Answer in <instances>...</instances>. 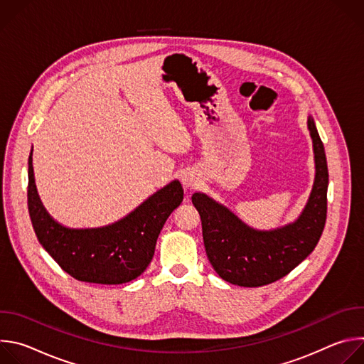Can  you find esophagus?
I'll return each instance as SVG.
<instances>
[{"label": "esophagus", "mask_w": 364, "mask_h": 364, "mask_svg": "<svg viewBox=\"0 0 364 364\" xmlns=\"http://www.w3.org/2000/svg\"><path fill=\"white\" fill-rule=\"evenodd\" d=\"M181 183L186 187V190H191L197 186V177L191 173H186L181 176Z\"/></svg>", "instance_id": "obj_1"}]
</instances>
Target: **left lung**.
<instances>
[{
  "mask_svg": "<svg viewBox=\"0 0 364 364\" xmlns=\"http://www.w3.org/2000/svg\"><path fill=\"white\" fill-rule=\"evenodd\" d=\"M306 124L314 148L316 180L295 222L274 230H257L207 194H193L207 257L226 282L247 288L272 284L288 275L317 246L327 219L328 168L313 117H308Z\"/></svg>",
  "mask_w": 364,
  "mask_h": 364,
  "instance_id": "obj_1",
  "label": "left lung"
}]
</instances>
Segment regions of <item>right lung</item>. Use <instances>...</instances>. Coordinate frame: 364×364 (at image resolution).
I'll return each instance as SVG.
<instances>
[{"mask_svg": "<svg viewBox=\"0 0 364 364\" xmlns=\"http://www.w3.org/2000/svg\"><path fill=\"white\" fill-rule=\"evenodd\" d=\"M183 196L180 181L174 180L112 225L70 229L46 212L34 183L31 154L28 157L27 198L36 236L65 272L83 282L119 285L138 278L149 265L159 235Z\"/></svg>", "mask_w": 364, "mask_h": 364, "instance_id": "add662e5", "label": "right lung"}]
</instances>
